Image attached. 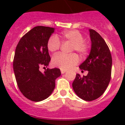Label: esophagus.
<instances>
[{"mask_svg": "<svg viewBox=\"0 0 125 125\" xmlns=\"http://www.w3.org/2000/svg\"><path fill=\"white\" fill-rule=\"evenodd\" d=\"M65 72H66V70H65V69H61V73H62V74H64Z\"/></svg>", "mask_w": 125, "mask_h": 125, "instance_id": "esophagus-1", "label": "esophagus"}]
</instances>
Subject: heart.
I'll return each mask as SVG.
<instances>
[{
  "label": "heart",
  "mask_w": 125,
  "mask_h": 125,
  "mask_svg": "<svg viewBox=\"0 0 125 125\" xmlns=\"http://www.w3.org/2000/svg\"><path fill=\"white\" fill-rule=\"evenodd\" d=\"M63 42L72 43L71 51H76L81 55H84L87 51V45L83 41V36L78 30H67L62 33ZM61 43L58 38L55 35L51 36L47 42V49L51 52H55L60 49ZM79 62V58L76 54H65L59 53L54 56L52 59L53 66L62 69H69L76 65Z\"/></svg>",
  "instance_id": "heart-1"
}]
</instances>
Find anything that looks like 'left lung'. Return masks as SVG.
I'll return each mask as SVG.
<instances>
[{"label": "left lung", "mask_w": 125, "mask_h": 125, "mask_svg": "<svg viewBox=\"0 0 125 125\" xmlns=\"http://www.w3.org/2000/svg\"><path fill=\"white\" fill-rule=\"evenodd\" d=\"M89 32L91 51L79 66L88 73L83 77L76 74L72 84L76 95L86 101L95 100L104 93L110 81L112 66L110 51L104 39L94 30L89 29Z\"/></svg>", "instance_id": "8db88e82"}]
</instances>
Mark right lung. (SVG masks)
I'll list each match as a JSON object with an SVG mask.
<instances>
[{"label": "right lung", "mask_w": 125, "mask_h": 125, "mask_svg": "<svg viewBox=\"0 0 125 125\" xmlns=\"http://www.w3.org/2000/svg\"><path fill=\"white\" fill-rule=\"evenodd\" d=\"M54 28L38 26L22 37L17 45L13 59V71L19 89L30 101L39 102L52 94L55 80L61 75L58 68L47 69L44 73L40 67L49 65L51 61L47 42Z\"/></svg>", "instance_id": "1"}]
</instances>
